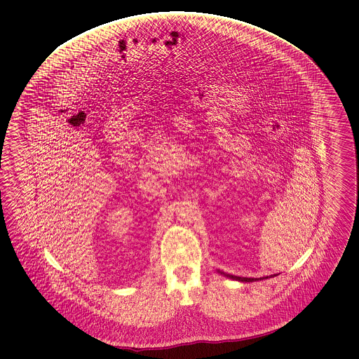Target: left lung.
<instances>
[{
    "mask_svg": "<svg viewBox=\"0 0 359 359\" xmlns=\"http://www.w3.org/2000/svg\"><path fill=\"white\" fill-rule=\"evenodd\" d=\"M230 279H234V280H239V282H255L258 279H254V278H241V276H234V275H226Z\"/></svg>",
    "mask_w": 359,
    "mask_h": 359,
    "instance_id": "8db88e82",
    "label": "left lung"
}]
</instances>
